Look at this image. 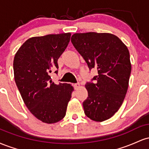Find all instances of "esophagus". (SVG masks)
<instances>
[{
  "label": "esophagus",
  "instance_id": "obj_1",
  "mask_svg": "<svg viewBox=\"0 0 149 149\" xmlns=\"http://www.w3.org/2000/svg\"><path fill=\"white\" fill-rule=\"evenodd\" d=\"M80 87V84L79 83H75V84H74V88H75V89H76V90H77L78 88H79Z\"/></svg>",
  "mask_w": 149,
  "mask_h": 149
}]
</instances>
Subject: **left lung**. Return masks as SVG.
Listing matches in <instances>:
<instances>
[{"mask_svg":"<svg viewBox=\"0 0 149 149\" xmlns=\"http://www.w3.org/2000/svg\"><path fill=\"white\" fill-rule=\"evenodd\" d=\"M71 40L90 70L95 68L98 72L85 85L88 97L83 103L85 114L97 122L109 119L118 111L127 91L132 67L127 46L108 33H75Z\"/></svg>","mask_w":149,"mask_h":149,"instance_id":"1","label":"left lung"}]
</instances>
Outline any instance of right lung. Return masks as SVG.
Here are the masks:
<instances>
[{"mask_svg": "<svg viewBox=\"0 0 149 149\" xmlns=\"http://www.w3.org/2000/svg\"><path fill=\"white\" fill-rule=\"evenodd\" d=\"M70 38V33L32 37L23 43L14 58L15 80L22 100L29 111L45 123L64 118L73 91L70 84H54L49 75L59 68L58 59Z\"/></svg>", "mask_w": 149, "mask_h": 149, "instance_id": "obj_1", "label": "right lung"}]
</instances>
